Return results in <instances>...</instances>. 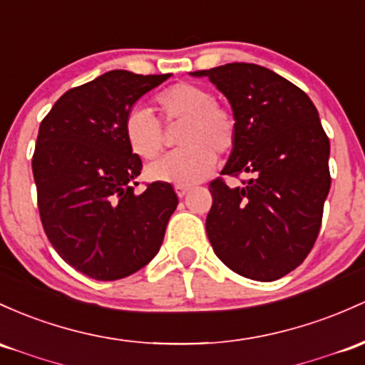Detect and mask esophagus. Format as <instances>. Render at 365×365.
<instances>
[{
    "instance_id": "34e87169",
    "label": "esophagus",
    "mask_w": 365,
    "mask_h": 365,
    "mask_svg": "<svg viewBox=\"0 0 365 365\" xmlns=\"http://www.w3.org/2000/svg\"><path fill=\"white\" fill-rule=\"evenodd\" d=\"M190 189H192L190 185H175L176 195H178V197H185V195L190 192Z\"/></svg>"
}]
</instances>
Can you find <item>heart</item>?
Here are the masks:
<instances>
[{
  "label": "heart",
  "mask_w": 365,
  "mask_h": 365,
  "mask_svg": "<svg viewBox=\"0 0 365 365\" xmlns=\"http://www.w3.org/2000/svg\"><path fill=\"white\" fill-rule=\"evenodd\" d=\"M159 115L166 126H178L182 149L147 166V176L158 182L192 185L215 170L216 154L225 155L237 143L234 112L216 103L207 88L195 83H176L155 97ZM147 107H135L124 119V137L130 149L142 159H154L164 147V128Z\"/></svg>",
  "instance_id": "1"
}]
</instances>
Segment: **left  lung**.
<instances>
[{"label":"left lung","instance_id":"8db88e82","mask_svg":"<svg viewBox=\"0 0 365 365\" xmlns=\"http://www.w3.org/2000/svg\"><path fill=\"white\" fill-rule=\"evenodd\" d=\"M206 76L228 98L237 143L210 183L206 232L216 256L242 277L270 282L302 265L314 247L331 189L329 138L303 90L256 63L234 62Z\"/></svg>","mask_w":365,"mask_h":365}]
</instances>
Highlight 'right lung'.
<instances>
[{"instance_id":"obj_1","label":"right lung","mask_w":365,"mask_h":365,"mask_svg":"<svg viewBox=\"0 0 365 365\" xmlns=\"http://www.w3.org/2000/svg\"><path fill=\"white\" fill-rule=\"evenodd\" d=\"M168 78L109 71L66 91L39 124L33 173L43 228L60 258L91 279L145 267L176 210L168 182L135 194L142 159L124 137L131 106Z\"/></svg>"}]
</instances>
